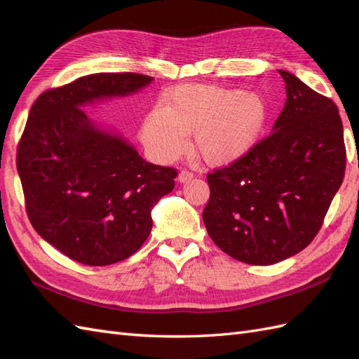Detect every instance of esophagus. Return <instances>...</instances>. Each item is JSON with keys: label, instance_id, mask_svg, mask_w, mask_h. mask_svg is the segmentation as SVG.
Masks as SVG:
<instances>
[{"label": "esophagus", "instance_id": "obj_1", "mask_svg": "<svg viewBox=\"0 0 359 359\" xmlns=\"http://www.w3.org/2000/svg\"><path fill=\"white\" fill-rule=\"evenodd\" d=\"M193 178V173L189 170H181L180 175H178V182L184 184V182H189Z\"/></svg>", "mask_w": 359, "mask_h": 359}]
</instances>
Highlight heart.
<instances>
[{
  "mask_svg": "<svg viewBox=\"0 0 359 359\" xmlns=\"http://www.w3.org/2000/svg\"><path fill=\"white\" fill-rule=\"evenodd\" d=\"M266 116V103L256 93L187 83L166 94L163 109L145 116L140 133L160 161L178 157L186 149V135H193L199 156L208 165L224 166L256 145Z\"/></svg>",
  "mask_w": 359,
  "mask_h": 359,
  "instance_id": "b5f03b06",
  "label": "heart"
}]
</instances>
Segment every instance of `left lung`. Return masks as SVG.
<instances>
[{
    "label": "left lung",
    "instance_id": "1",
    "mask_svg": "<svg viewBox=\"0 0 359 359\" xmlns=\"http://www.w3.org/2000/svg\"><path fill=\"white\" fill-rule=\"evenodd\" d=\"M278 73L287 99L273 133L206 177V231L226 255L250 265H273L306 248L346 169L339 107L295 74Z\"/></svg>",
    "mask_w": 359,
    "mask_h": 359
}]
</instances>
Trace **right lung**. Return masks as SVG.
<instances>
[{"label":"right lung","mask_w":359,"mask_h":359,"mask_svg":"<svg viewBox=\"0 0 359 359\" xmlns=\"http://www.w3.org/2000/svg\"><path fill=\"white\" fill-rule=\"evenodd\" d=\"M151 82L137 73L90 74L31 107L16 158L27 212L43 240L76 262L104 266L137 252L151 211L175 187V169L145 161L118 130L83 111Z\"/></svg>","instance_id":"obj_1"}]
</instances>
